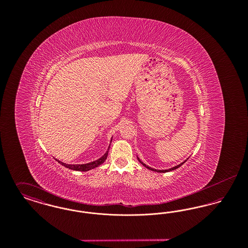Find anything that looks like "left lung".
Listing matches in <instances>:
<instances>
[{
	"label": "left lung",
	"instance_id": "left-lung-1",
	"mask_svg": "<svg viewBox=\"0 0 248 248\" xmlns=\"http://www.w3.org/2000/svg\"><path fill=\"white\" fill-rule=\"evenodd\" d=\"M138 160L140 162V164L144 165L145 167H147L148 169H150V170H152V171H155V172H159V173H165V172H169V171H172V170H175V169H177L178 167H180L181 165H183L187 160H185L183 163H181V164H179L178 165H176V166H174V167H172V168H169V169H165V170H157V169H154V168H152V167H150V166H148V165H145L143 162L140 161V159L138 157Z\"/></svg>",
	"mask_w": 248,
	"mask_h": 248
}]
</instances>
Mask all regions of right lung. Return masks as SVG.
Masks as SVG:
<instances>
[{"instance_id":"right-lung-1","label":"right lung","mask_w":248,"mask_h":248,"mask_svg":"<svg viewBox=\"0 0 248 248\" xmlns=\"http://www.w3.org/2000/svg\"><path fill=\"white\" fill-rule=\"evenodd\" d=\"M111 140H112V138H111ZM111 140H110V142H111ZM109 146H110V144H109ZM108 149H109V147H108ZM108 149L106 154H104L102 157H100L99 159L95 160L94 162L88 163V164H84V165H68V164H65V163L60 162L59 160H57V161L59 162L60 165H63V166H65V167H67V168H69V169H71V170L85 172V171H88V170H91V169H93V168L97 167L98 165H102V164L106 161L108 153Z\"/></svg>"}]
</instances>
